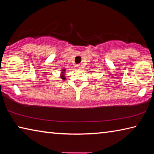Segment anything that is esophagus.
Wrapping results in <instances>:
<instances>
[{
	"mask_svg": "<svg viewBox=\"0 0 154 154\" xmlns=\"http://www.w3.org/2000/svg\"><path fill=\"white\" fill-rule=\"evenodd\" d=\"M77 69L80 70L81 69H82V66H81V65H79V64H78V65H77Z\"/></svg>",
	"mask_w": 154,
	"mask_h": 154,
	"instance_id": "esophagus-1",
	"label": "esophagus"
}]
</instances>
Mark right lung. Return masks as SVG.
<instances>
[{
  "instance_id": "right-lung-1",
  "label": "right lung",
  "mask_w": 154,
  "mask_h": 154,
  "mask_svg": "<svg viewBox=\"0 0 154 154\" xmlns=\"http://www.w3.org/2000/svg\"><path fill=\"white\" fill-rule=\"evenodd\" d=\"M61 75H60V78L63 80H66V76H65V72H66V69H62L61 70Z\"/></svg>"
}]
</instances>
